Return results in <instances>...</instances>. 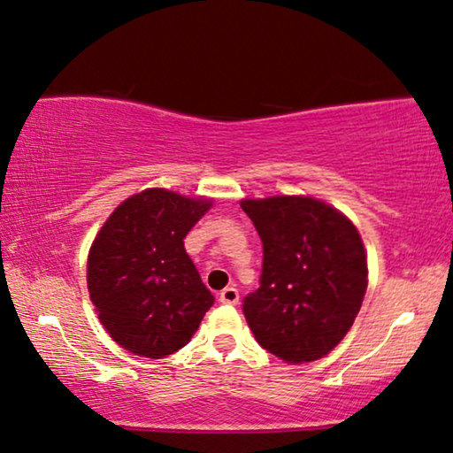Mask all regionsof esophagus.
<instances>
[{"label":"esophagus","instance_id":"34e87169","mask_svg":"<svg viewBox=\"0 0 453 453\" xmlns=\"http://www.w3.org/2000/svg\"><path fill=\"white\" fill-rule=\"evenodd\" d=\"M219 301H221V303H226V305H235V303L240 301V293H238V288H234V287H227V288H224V291L219 293Z\"/></svg>","mask_w":453,"mask_h":453}]
</instances>
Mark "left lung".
<instances>
[{"label": "left lung", "instance_id": "obj_1", "mask_svg": "<svg viewBox=\"0 0 453 453\" xmlns=\"http://www.w3.org/2000/svg\"><path fill=\"white\" fill-rule=\"evenodd\" d=\"M262 240L260 287L244 296L256 342L280 360H319L343 340L368 285L366 252L346 215L311 197L246 199Z\"/></svg>", "mask_w": 453, "mask_h": 453}]
</instances>
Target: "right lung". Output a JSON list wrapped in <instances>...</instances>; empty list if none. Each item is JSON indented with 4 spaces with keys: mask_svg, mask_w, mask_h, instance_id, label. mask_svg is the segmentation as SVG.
Here are the masks:
<instances>
[{
    "mask_svg": "<svg viewBox=\"0 0 453 453\" xmlns=\"http://www.w3.org/2000/svg\"><path fill=\"white\" fill-rule=\"evenodd\" d=\"M209 207L207 199L146 188L126 199L97 234L87 287L101 326L127 352L174 354L213 305L183 242Z\"/></svg>",
    "mask_w": 453,
    "mask_h": 453,
    "instance_id": "right-lung-1",
    "label": "right lung"
}]
</instances>
